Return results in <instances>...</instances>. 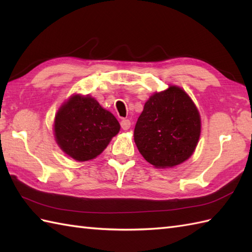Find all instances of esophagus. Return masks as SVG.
<instances>
[{"label": "esophagus", "instance_id": "34e87169", "mask_svg": "<svg viewBox=\"0 0 252 252\" xmlns=\"http://www.w3.org/2000/svg\"><path fill=\"white\" fill-rule=\"evenodd\" d=\"M120 126L123 130H129L131 126V122L129 119H122L120 121Z\"/></svg>", "mask_w": 252, "mask_h": 252}]
</instances>
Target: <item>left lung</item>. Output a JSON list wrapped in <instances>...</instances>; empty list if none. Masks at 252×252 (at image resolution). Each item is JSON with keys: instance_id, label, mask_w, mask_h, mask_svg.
<instances>
[{"instance_id": "obj_1", "label": "left lung", "mask_w": 252, "mask_h": 252, "mask_svg": "<svg viewBox=\"0 0 252 252\" xmlns=\"http://www.w3.org/2000/svg\"><path fill=\"white\" fill-rule=\"evenodd\" d=\"M199 135V112L189 96L178 87L152 95L134 129L138 151L157 168H171L189 159Z\"/></svg>"}]
</instances>
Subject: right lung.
<instances>
[{
    "label": "right lung",
    "mask_w": 252,
    "mask_h": 252,
    "mask_svg": "<svg viewBox=\"0 0 252 252\" xmlns=\"http://www.w3.org/2000/svg\"><path fill=\"white\" fill-rule=\"evenodd\" d=\"M119 130L115 116L91 96H72L55 117L57 144L78 161L98 156Z\"/></svg>",
    "instance_id": "add662e5"
}]
</instances>
